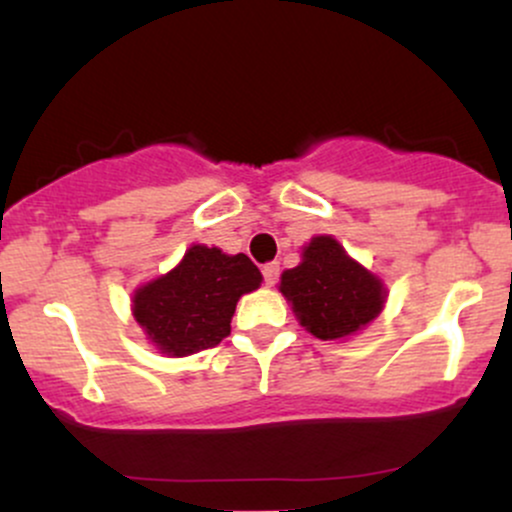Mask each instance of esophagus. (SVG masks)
Listing matches in <instances>:
<instances>
[{
  "mask_svg": "<svg viewBox=\"0 0 512 512\" xmlns=\"http://www.w3.org/2000/svg\"><path fill=\"white\" fill-rule=\"evenodd\" d=\"M262 276H264V284L274 286L276 281H279V264H276V262L264 264V267H262Z\"/></svg>",
  "mask_w": 512,
  "mask_h": 512,
  "instance_id": "esophagus-1",
  "label": "esophagus"
}]
</instances>
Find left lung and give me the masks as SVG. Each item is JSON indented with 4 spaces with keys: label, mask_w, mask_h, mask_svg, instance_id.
<instances>
[{
    "label": "left lung",
    "mask_w": 512,
    "mask_h": 512,
    "mask_svg": "<svg viewBox=\"0 0 512 512\" xmlns=\"http://www.w3.org/2000/svg\"><path fill=\"white\" fill-rule=\"evenodd\" d=\"M279 291L296 320L322 342L361 332L387 301L383 279L346 255L332 236H315L303 245L301 262L281 274Z\"/></svg>",
    "instance_id": "obj_1"
}]
</instances>
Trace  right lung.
I'll list each match as a JSON object with an SVG mask.
<instances>
[{
    "label": "right lung",
    "mask_w": 512,
    "mask_h": 512,
    "mask_svg": "<svg viewBox=\"0 0 512 512\" xmlns=\"http://www.w3.org/2000/svg\"><path fill=\"white\" fill-rule=\"evenodd\" d=\"M260 284V269L248 255L197 243L170 272L132 293V315L161 354L190 356L231 334L240 296Z\"/></svg>",
    "instance_id": "obj_1"
}]
</instances>
